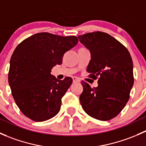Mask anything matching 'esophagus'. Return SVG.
I'll list each match as a JSON object with an SVG mask.
<instances>
[{
	"mask_svg": "<svg viewBox=\"0 0 146 146\" xmlns=\"http://www.w3.org/2000/svg\"><path fill=\"white\" fill-rule=\"evenodd\" d=\"M73 82H80V80L77 77H73Z\"/></svg>",
	"mask_w": 146,
	"mask_h": 146,
	"instance_id": "obj_1",
	"label": "esophagus"
}]
</instances>
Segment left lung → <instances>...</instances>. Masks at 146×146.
Returning a JSON list of instances; mask_svg holds the SVG:
<instances>
[{"instance_id": "8db88e82", "label": "left lung", "mask_w": 146, "mask_h": 146, "mask_svg": "<svg viewBox=\"0 0 146 146\" xmlns=\"http://www.w3.org/2000/svg\"><path fill=\"white\" fill-rule=\"evenodd\" d=\"M78 37L91 53L87 68L89 77L99 78L97 88H91L86 82H82L80 104L92 118L110 120L121 112L130 98L134 82L130 53L105 32H90Z\"/></svg>"}]
</instances>
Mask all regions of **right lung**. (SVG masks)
Wrapping results in <instances>:
<instances>
[{
	"mask_svg": "<svg viewBox=\"0 0 146 146\" xmlns=\"http://www.w3.org/2000/svg\"><path fill=\"white\" fill-rule=\"evenodd\" d=\"M78 42L76 36L41 32L17 46L10 58L8 82L16 104L29 119L44 121L59 112L61 98L73 80H58L51 70L62 64L64 54Z\"/></svg>",
	"mask_w": 146,
	"mask_h": 146,
	"instance_id": "add662e5",
	"label": "right lung"
}]
</instances>
